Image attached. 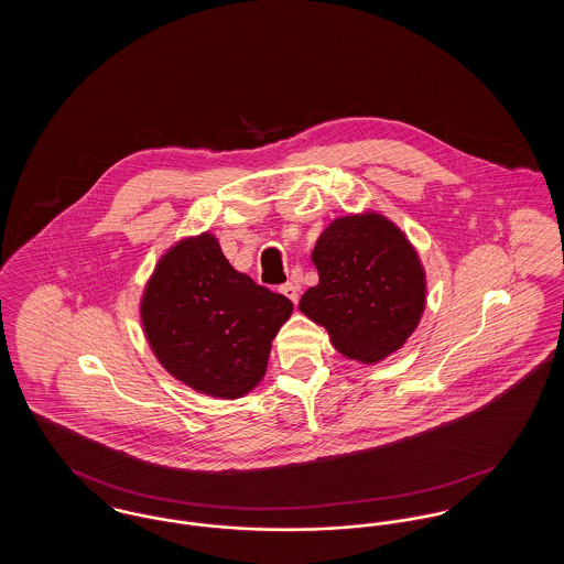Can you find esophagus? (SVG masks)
Returning a JSON list of instances; mask_svg holds the SVG:
<instances>
[{
	"mask_svg": "<svg viewBox=\"0 0 564 564\" xmlns=\"http://www.w3.org/2000/svg\"><path fill=\"white\" fill-rule=\"evenodd\" d=\"M281 294L285 295V297H290L295 304V302H297V285H294V283L281 285Z\"/></svg>",
	"mask_w": 564,
	"mask_h": 564,
	"instance_id": "34e87169",
	"label": "esophagus"
}]
</instances>
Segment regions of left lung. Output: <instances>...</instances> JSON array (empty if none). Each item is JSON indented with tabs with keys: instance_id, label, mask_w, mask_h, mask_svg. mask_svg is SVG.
Masks as SVG:
<instances>
[{
	"instance_id": "left-lung-1",
	"label": "left lung",
	"mask_w": 564,
	"mask_h": 564,
	"mask_svg": "<svg viewBox=\"0 0 564 564\" xmlns=\"http://www.w3.org/2000/svg\"><path fill=\"white\" fill-rule=\"evenodd\" d=\"M319 283L297 308L361 364L395 352L425 311V270L402 230L378 214L334 219L313 249Z\"/></svg>"
}]
</instances>
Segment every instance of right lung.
Segmentation results:
<instances>
[{
  "mask_svg": "<svg viewBox=\"0 0 564 564\" xmlns=\"http://www.w3.org/2000/svg\"><path fill=\"white\" fill-rule=\"evenodd\" d=\"M294 304L232 269L214 235L173 245L141 300L162 368L198 393L237 400L267 375L270 345Z\"/></svg>",
  "mask_w": 564,
  "mask_h": 564,
  "instance_id": "right-lung-1",
  "label": "right lung"
}]
</instances>
